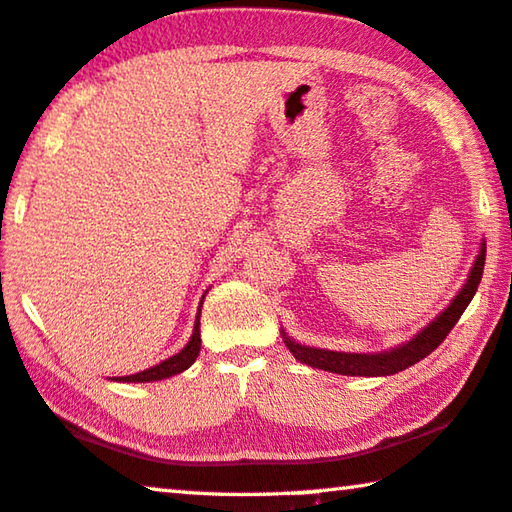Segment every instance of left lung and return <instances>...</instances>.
<instances>
[{"instance_id": "1", "label": "left lung", "mask_w": 512, "mask_h": 512, "mask_svg": "<svg viewBox=\"0 0 512 512\" xmlns=\"http://www.w3.org/2000/svg\"><path fill=\"white\" fill-rule=\"evenodd\" d=\"M483 266H485V243H481V253H478L476 262L469 271V278L458 296L451 300V305L437 316L435 321L428 323V326L401 346L392 348V351L383 353H342V351H326V348H312L294 342V339L287 337V332H282V339H285V346L294 353L298 362L307 364V367L323 369L330 373H342V376H392V373H399L403 369L412 367L419 360H424L426 355H431L437 346H440L446 335H449L451 328L456 326L458 319L465 312L469 300L474 298L478 282L483 278Z\"/></svg>"}]
</instances>
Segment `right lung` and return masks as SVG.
<instances>
[{"mask_svg": "<svg viewBox=\"0 0 512 512\" xmlns=\"http://www.w3.org/2000/svg\"><path fill=\"white\" fill-rule=\"evenodd\" d=\"M200 307H202V303H200ZM198 353H200V310L196 316V326H193V335L189 339V344H186L180 353H175L173 358H168L164 362L154 364V367H150V369L132 373V376L116 378V380H123V383H154V380H164V378L175 376V373H182L184 369H189L191 364L196 362Z\"/></svg>", "mask_w": 512, "mask_h": 512, "instance_id": "right-lung-1", "label": "right lung"}]
</instances>
